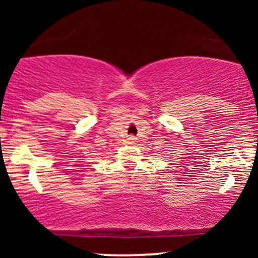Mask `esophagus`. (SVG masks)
I'll use <instances>...</instances> for the list:
<instances>
[{"label": "esophagus", "mask_w": 258, "mask_h": 258, "mask_svg": "<svg viewBox=\"0 0 258 258\" xmlns=\"http://www.w3.org/2000/svg\"><path fill=\"white\" fill-rule=\"evenodd\" d=\"M130 139H131V141H135V138H132V137H131V138H130Z\"/></svg>", "instance_id": "esophagus-1"}]
</instances>
